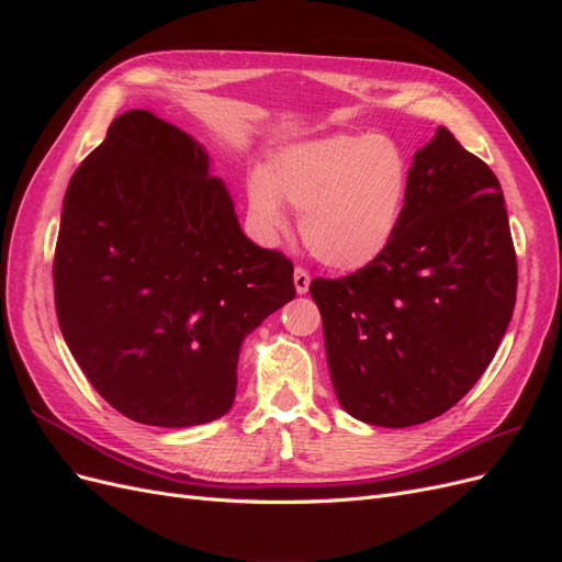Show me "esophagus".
Here are the masks:
<instances>
[{
	"label": "esophagus",
	"instance_id": "1",
	"mask_svg": "<svg viewBox=\"0 0 562 562\" xmlns=\"http://www.w3.org/2000/svg\"><path fill=\"white\" fill-rule=\"evenodd\" d=\"M293 283H295V291H297V295H304L310 291V283H312V277H310V271L307 269H302V267H297L295 271H293Z\"/></svg>",
	"mask_w": 562,
	"mask_h": 562
}]
</instances>
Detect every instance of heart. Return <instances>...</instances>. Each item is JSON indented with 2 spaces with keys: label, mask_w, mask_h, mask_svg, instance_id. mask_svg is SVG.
I'll return each instance as SVG.
<instances>
[{
  "label": "heart",
  "mask_w": 562,
  "mask_h": 562,
  "mask_svg": "<svg viewBox=\"0 0 562 562\" xmlns=\"http://www.w3.org/2000/svg\"><path fill=\"white\" fill-rule=\"evenodd\" d=\"M411 166L403 149L372 133H330L277 149L246 184L248 211L265 239L288 232L281 203L300 213L314 258L353 271L375 262L398 232Z\"/></svg>",
  "instance_id": "obj_1"
}]
</instances>
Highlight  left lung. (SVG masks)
Returning a JSON list of instances; mask_svg holds the SVG:
<instances>
[{"label": "left lung", "mask_w": 562, "mask_h": 562, "mask_svg": "<svg viewBox=\"0 0 562 562\" xmlns=\"http://www.w3.org/2000/svg\"><path fill=\"white\" fill-rule=\"evenodd\" d=\"M516 283L499 180L438 126L415 151L394 241L353 274L310 285L339 405L389 429L450 411L495 359Z\"/></svg>", "instance_id": "1"}]
</instances>
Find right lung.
I'll return each instance as SVG.
<instances>
[{"mask_svg": "<svg viewBox=\"0 0 562 562\" xmlns=\"http://www.w3.org/2000/svg\"><path fill=\"white\" fill-rule=\"evenodd\" d=\"M54 288L93 389L166 429L229 413L246 335L295 297L293 262L241 232L206 147L147 110L119 114L67 184Z\"/></svg>", "mask_w": 562, "mask_h": 562, "instance_id": "right-lung-1", "label": "right lung"}]
</instances>
